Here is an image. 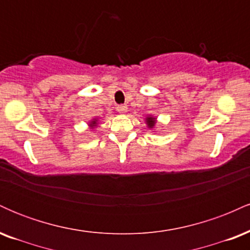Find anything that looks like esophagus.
I'll return each mask as SVG.
<instances>
[{
  "mask_svg": "<svg viewBox=\"0 0 250 250\" xmlns=\"http://www.w3.org/2000/svg\"><path fill=\"white\" fill-rule=\"evenodd\" d=\"M116 110L119 111L120 114H125V111H127V105H125V104H119L116 107Z\"/></svg>",
  "mask_w": 250,
  "mask_h": 250,
  "instance_id": "34e87169",
  "label": "esophagus"
}]
</instances>
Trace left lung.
Here are the masks:
<instances>
[{"mask_svg": "<svg viewBox=\"0 0 250 250\" xmlns=\"http://www.w3.org/2000/svg\"><path fill=\"white\" fill-rule=\"evenodd\" d=\"M147 123H148V125H149V127H153V125H155V120L153 119V117H148V119H147Z\"/></svg>", "mask_w": 250, "mask_h": 250, "instance_id": "8db88e82", "label": "left lung"}]
</instances>
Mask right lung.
I'll use <instances>...</instances> for the list:
<instances>
[{"label": "right lung", "instance_id": "add662e5", "mask_svg": "<svg viewBox=\"0 0 250 250\" xmlns=\"http://www.w3.org/2000/svg\"><path fill=\"white\" fill-rule=\"evenodd\" d=\"M93 125H95V121H93Z\"/></svg>", "mask_w": 250, "mask_h": 250}]
</instances>
